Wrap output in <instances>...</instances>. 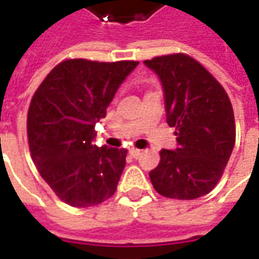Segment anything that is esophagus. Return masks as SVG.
Masks as SVG:
<instances>
[{
  "instance_id": "esophagus-1",
  "label": "esophagus",
  "mask_w": 259,
  "mask_h": 259,
  "mask_svg": "<svg viewBox=\"0 0 259 259\" xmlns=\"http://www.w3.org/2000/svg\"><path fill=\"white\" fill-rule=\"evenodd\" d=\"M142 154L141 150H137V148H133V150H130V155L133 158H138Z\"/></svg>"
}]
</instances>
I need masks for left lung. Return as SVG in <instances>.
<instances>
[{
	"label": "left lung",
	"mask_w": 259,
	"mask_h": 259,
	"mask_svg": "<svg viewBox=\"0 0 259 259\" xmlns=\"http://www.w3.org/2000/svg\"><path fill=\"white\" fill-rule=\"evenodd\" d=\"M161 81L166 122L175 126V150H162L150 172L162 197L195 199L211 192L235 144V119L221 84L185 54L144 61Z\"/></svg>",
	"instance_id": "left-lung-1"
}]
</instances>
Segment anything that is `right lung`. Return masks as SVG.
Segmentation results:
<instances>
[{"instance_id":"1","label":"right lung","mask_w":259,"mask_h":259,"mask_svg":"<svg viewBox=\"0 0 259 259\" xmlns=\"http://www.w3.org/2000/svg\"><path fill=\"white\" fill-rule=\"evenodd\" d=\"M138 64L62 61L34 94L27 118L31 157L65 204L98 205L117 191L126 150L97 147L95 124Z\"/></svg>"}]
</instances>
